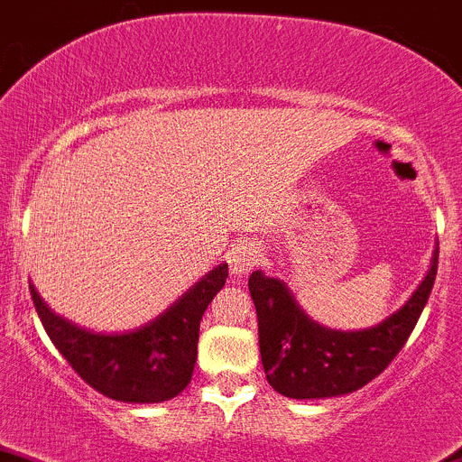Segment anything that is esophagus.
Masks as SVG:
<instances>
[{"mask_svg": "<svg viewBox=\"0 0 462 462\" xmlns=\"http://www.w3.org/2000/svg\"><path fill=\"white\" fill-rule=\"evenodd\" d=\"M226 260L231 264V273L236 278H242V275H246L249 271H254L258 266L260 251L251 242H237V245L231 246L229 254H226Z\"/></svg>", "mask_w": 462, "mask_h": 462, "instance_id": "obj_1", "label": "esophagus"}]
</instances>
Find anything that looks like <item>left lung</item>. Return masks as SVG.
<instances>
[{
    "label": "left lung",
    "mask_w": 462,
    "mask_h": 462,
    "mask_svg": "<svg viewBox=\"0 0 462 462\" xmlns=\"http://www.w3.org/2000/svg\"><path fill=\"white\" fill-rule=\"evenodd\" d=\"M439 249L425 280L396 313L363 331H336L313 322L287 284L254 271L249 291L258 311L260 356L271 387L287 398H334L372 383L411 336L430 300Z\"/></svg>",
    "instance_id": "1"
}]
</instances>
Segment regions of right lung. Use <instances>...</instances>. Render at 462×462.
Segmentation results:
<instances>
[{
	"label": "right lung",
	"instance_id": "right-lung-1",
	"mask_svg": "<svg viewBox=\"0 0 462 462\" xmlns=\"http://www.w3.org/2000/svg\"><path fill=\"white\" fill-rule=\"evenodd\" d=\"M229 266L217 264L155 320L126 334H93L57 316L31 284L42 325L75 374L122 402H164L191 383L199 320L225 287Z\"/></svg>",
	"mask_w": 462,
	"mask_h": 462
}]
</instances>
